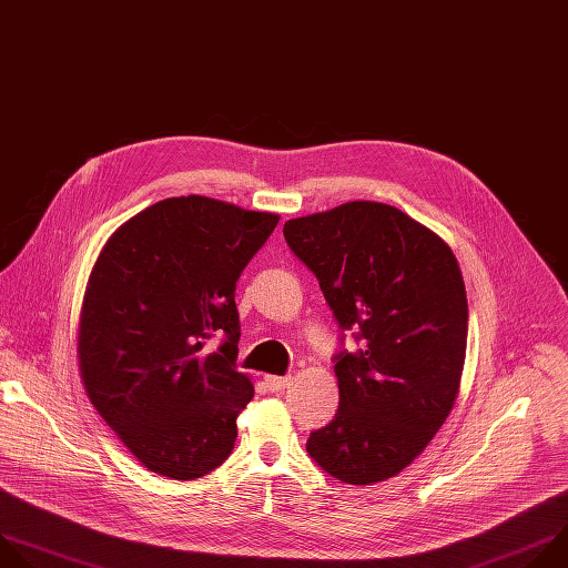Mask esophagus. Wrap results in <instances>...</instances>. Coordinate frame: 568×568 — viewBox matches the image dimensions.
Returning <instances> with one entry per match:
<instances>
[{"mask_svg": "<svg viewBox=\"0 0 568 568\" xmlns=\"http://www.w3.org/2000/svg\"><path fill=\"white\" fill-rule=\"evenodd\" d=\"M291 385V378L288 376H266V387L271 392H282Z\"/></svg>", "mask_w": 568, "mask_h": 568, "instance_id": "1", "label": "esophagus"}]
</instances>
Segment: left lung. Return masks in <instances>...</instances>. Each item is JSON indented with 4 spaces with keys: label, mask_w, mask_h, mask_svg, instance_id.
<instances>
[{
    "label": "left lung",
    "mask_w": 568,
    "mask_h": 568,
    "mask_svg": "<svg viewBox=\"0 0 568 568\" xmlns=\"http://www.w3.org/2000/svg\"><path fill=\"white\" fill-rule=\"evenodd\" d=\"M284 240L317 277L356 349L333 356L339 405L306 440L311 459L354 486L405 470L459 394L468 300L455 253L394 205L352 201L291 219Z\"/></svg>",
    "instance_id": "8db88e82"
}]
</instances>
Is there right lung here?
Masks as SVG:
<instances>
[{
	"mask_svg": "<svg viewBox=\"0 0 568 568\" xmlns=\"http://www.w3.org/2000/svg\"><path fill=\"white\" fill-rule=\"evenodd\" d=\"M277 221L174 196L102 248L82 302L80 374L91 405L148 470L187 481L231 457L237 414L255 394L237 372L235 288Z\"/></svg>",
	"mask_w": 568,
	"mask_h": 568,
	"instance_id": "add662e5",
	"label": "right lung"
}]
</instances>
